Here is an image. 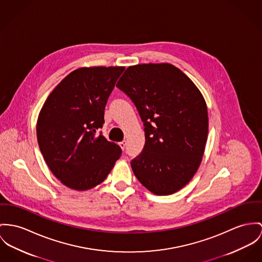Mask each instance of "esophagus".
<instances>
[{"label":"esophagus","instance_id":"esophagus-1","mask_svg":"<svg viewBox=\"0 0 262 262\" xmlns=\"http://www.w3.org/2000/svg\"><path fill=\"white\" fill-rule=\"evenodd\" d=\"M119 145L121 146V149H124V147H125V141H122L121 142H119Z\"/></svg>","mask_w":262,"mask_h":262}]
</instances>
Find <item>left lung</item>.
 <instances>
[{"instance_id":"obj_1","label":"left lung","mask_w":262,"mask_h":262,"mask_svg":"<svg viewBox=\"0 0 262 262\" xmlns=\"http://www.w3.org/2000/svg\"><path fill=\"white\" fill-rule=\"evenodd\" d=\"M117 86L135 102L144 124V146L130 162L135 176L157 195L179 191L198 171L207 141L201 91L167 62L130 66Z\"/></svg>"}]
</instances>
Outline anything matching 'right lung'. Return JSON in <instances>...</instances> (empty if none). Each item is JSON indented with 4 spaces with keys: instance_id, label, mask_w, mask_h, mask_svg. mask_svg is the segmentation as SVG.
<instances>
[{
    "instance_id": "right-lung-1",
    "label": "right lung",
    "mask_w": 262,
    "mask_h": 262,
    "mask_svg": "<svg viewBox=\"0 0 262 262\" xmlns=\"http://www.w3.org/2000/svg\"><path fill=\"white\" fill-rule=\"evenodd\" d=\"M124 67H83L70 73L43 102L37 121L40 152L53 174L69 188L99 185L121 157V147L101 135L104 107Z\"/></svg>"
}]
</instances>
